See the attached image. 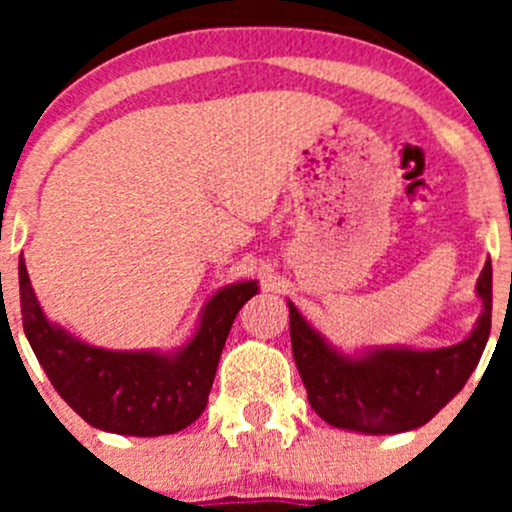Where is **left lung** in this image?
I'll use <instances>...</instances> for the list:
<instances>
[{
    "mask_svg": "<svg viewBox=\"0 0 512 512\" xmlns=\"http://www.w3.org/2000/svg\"><path fill=\"white\" fill-rule=\"evenodd\" d=\"M476 294L483 302L476 327L463 342L443 349L374 347L349 356L334 349L292 302L289 337L309 406L329 426L386 436L431 421L478 366L488 344L493 312V265L485 262Z\"/></svg>",
    "mask_w": 512,
    "mask_h": 512,
    "instance_id": "obj_1",
    "label": "left lung"
}]
</instances>
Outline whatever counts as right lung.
Here are the masks:
<instances>
[{"label":"right lung","mask_w":512,"mask_h":512,"mask_svg":"<svg viewBox=\"0 0 512 512\" xmlns=\"http://www.w3.org/2000/svg\"><path fill=\"white\" fill-rule=\"evenodd\" d=\"M257 292V280L218 289L193 337L175 352H111L79 342L46 319L19 257L22 322L36 359L61 399L89 426L121 436L178 433L203 414L232 322Z\"/></svg>","instance_id":"right-lung-1"}]
</instances>
